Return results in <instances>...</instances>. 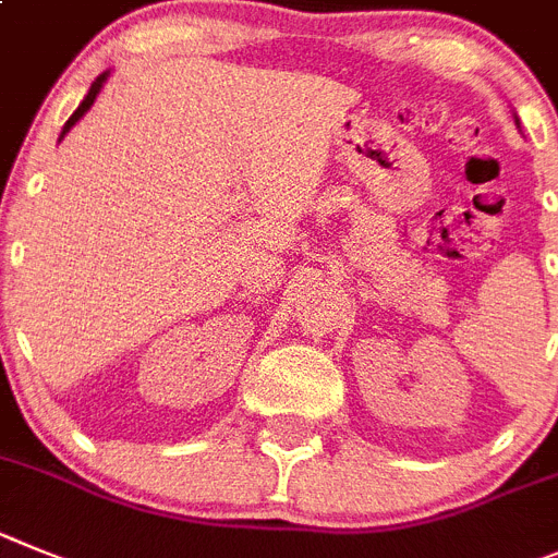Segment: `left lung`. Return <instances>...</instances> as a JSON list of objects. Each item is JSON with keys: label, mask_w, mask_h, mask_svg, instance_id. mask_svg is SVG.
<instances>
[{"label": "left lung", "mask_w": 558, "mask_h": 558, "mask_svg": "<svg viewBox=\"0 0 558 558\" xmlns=\"http://www.w3.org/2000/svg\"><path fill=\"white\" fill-rule=\"evenodd\" d=\"M514 122H517V128H520V119H517V117H514Z\"/></svg>", "instance_id": "left-lung-1"}]
</instances>
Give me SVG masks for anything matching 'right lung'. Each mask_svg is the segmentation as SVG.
Here are the masks:
<instances>
[{"mask_svg":"<svg viewBox=\"0 0 558 558\" xmlns=\"http://www.w3.org/2000/svg\"><path fill=\"white\" fill-rule=\"evenodd\" d=\"M108 77H110V72H102V74H99L97 80H94V83H92V88H88V94H85V99H83V102H80V108L74 110L72 117H69V122L63 124V130H60V138H58V142H63V138H66V133H69V130H72L74 124H77L80 119H83L85 113H88V110H92L94 99H97V94L102 92V85L108 83Z\"/></svg>","mask_w":558,"mask_h":558,"instance_id":"add662e5","label":"right lung"}]
</instances>
